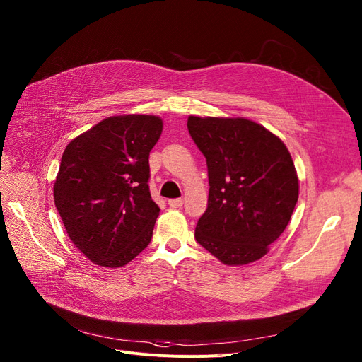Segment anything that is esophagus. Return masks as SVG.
Segmentation results:
<instances>
[{
  "label": "esophagus",
  "mask_w": 362,
  "mask_h": 362,
  "mask_svg": "<svg viewBox=\"0 0 362 362\" xmlns=\"http://www.w3.org/2000/svg\"><path fill=\"white\" fill-rule=\"evenodd\" d=\"M168 205L171 208H180L183 205V199L182 198H176V199H168Z\"/></svg>",
  "instance_id": "obj_1"
}]
</instances>
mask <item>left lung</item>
<instances>
[{"instance_id": "8db88e82", "label": "left lung", "mask_w": 362, "mask_h": 362, "mask_svg": "<svg viewBox=\"0 0 362 362\" xmlns=\"http://www.w3.org/2000/svg\"><path fill=\"white\" fill-rule=\"evenodd\" d=\"M187 129L210 183L195 239L226 265L258 261L286 229L299 197L289 149L245 117L189 116Z\"/></svg>"}]
</instances>
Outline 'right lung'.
Instances as JSON below:
<instances>
[{"label": "right lung", "mask_w": 362, "mask_h": 362, "mask_svg": "<svg viewBox=\"0 0 362 362\" xmlns=\"http://www.w3.org/2000/svg\"><path fill=\"white\" fill-rule=\"evenodd\" d=\"M163 119L123 114L70 141L54 182V202L70 240L89 261L119 269L151 242L158 205L149 194V152Z\"/></svg>", "instance_id": "1"}]
</instances>
